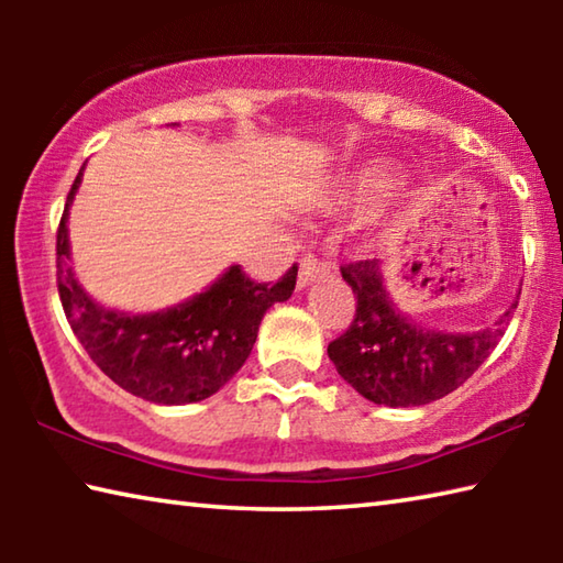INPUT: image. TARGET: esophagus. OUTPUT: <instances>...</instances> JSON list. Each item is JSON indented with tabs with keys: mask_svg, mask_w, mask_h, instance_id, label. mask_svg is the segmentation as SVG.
<instances>
[{
	"mask_svg": "<svg viewBox=\"0 0 563 563\" xmlns=\"http://www.w3.org/2000/svg\"><path fill=\"white\" fill-rule=\"evenodd\" d=\"M325 271H330V263L318 258L316 253H308L305 258L300 261V275H298V285H308L310 280H316L318 275H322Z\"/></svg>",
	"mask_w": 563,
	"mask_h": 563,
	"instance_id": "34e87169",
	"label": "esophagus"
}]
</instances>
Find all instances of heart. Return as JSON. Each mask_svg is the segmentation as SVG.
Wrapping results in <instances>:
<instances>
[{"instance_id":"1","label":"heart","mask_w":563,"mask_h":563,"mask_svg":"<svg viewBox=\"0 0 563 563\" xmlns=\"http://www.w3.org/2000/svg\"><path fill=\"white\" fill-rule=\"evenodd\" d=\"M389 186H393V174L383 166H375L352 176L345 188H342V198H345V201H362V198L385 194Z\"/></svg>"}]
</instances>
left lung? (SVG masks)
<instances>
[{"label":"left lung","instance_id":"obj_1","mask_svg":"<svg viewBox=\"0 0 563 563\" xmlns=\"http://www.w3.org/2000/svg\"><path fill=\"white\" fill-rule=\"evenodd\" d=\"M355 292L350 328L328 345L338 373L375 405L415 407L442 399L466 383L499 345L519 300L482 332H442L417 325L387 298L377 261L340 265Z\"/></svg>","mask_w":563,"mask_h":563}]
</instances>
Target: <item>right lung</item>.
I'll use <instances>...</instances> for the list:
<instances>
[{
	"label": "right lung",
	"mask_w": 563,
	"mask_h": 563,
	"mask_svg": "<svg viewBox=\"0 0 563 563\" xmlns=\"http://www.w3.org/2000/svg\"><path fill=\"white\" fill-rule=\"evenodd\" d=\"M81 170L56 228V288L76 340L103 375L148 402L188 405L216 395L251 355L265 310L292 295L298 265L292 263L275 285L253 280L233 265L206 292L156 316L103 310L81 290L66 263V218Z\"/></svg>",
	"instance_id": "right-lung-1"
}]
</instances>
